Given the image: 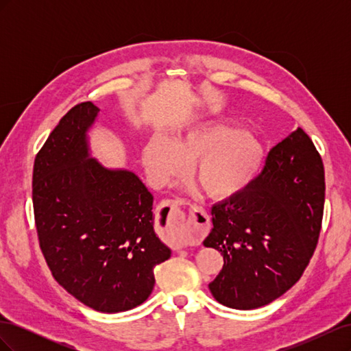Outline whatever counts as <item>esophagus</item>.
<instances>
[{
  "label": "esophagus",
  "instance_id": "34e87169",
  "mask_svg": "<svg viewBox=\"0 0 351 351\" xmlns=\"http://www.w3.org/2000/svg\"><path fill=\"white\" fill-rule=\"evenodd\" d=\"M182 204H183L182 200H168L167 202V205H169L171 208H177ZM192 209L195 210V214L197 217H200V222H195V224L189 227V237H190V240H193V241H200V240L205 239V236L208 234V231H209L208 218H206L205 210L202 209L200 206H193Z\"/></svg>",
  "mask_w": 351,
  "mask_h": 351
}]
</instances>
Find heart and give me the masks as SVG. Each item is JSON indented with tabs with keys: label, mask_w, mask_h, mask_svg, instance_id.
I'll return each mask as SVG.
<instances>
[{
	"label": "heart",
	"mask_w": 351,
	"mask_h": 351,
	"mask_svg": "<svg viewBox=\"0 0 351 351\" xmlns=\"http://www.w3.org/2000/svg\"><path fill=\"white\" fill-rule=\"evenodd\" d=\"M149 182L161 187L193 165L192 177L204 192L218 200L243 193L262 171L265 146L259 137L237 123L202 121L174 139L155 133L142 147Z\"/></svg>",
	"instance_id": "obj_1"
}]
</instances>
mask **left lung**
<instances>
[{"mask_svg": "<svg viewBox=\"0 0 351 351\" xmlns=\"http://www.w3.org/2000/svg\"><path fill=\"white\" fill-rule=\"evenodd\" d=\"M325 202L321 155L300 127L269 151L262 173L210 209L204 246L224 256L209 284L215 300L250 311L278 299L300 280L319 239Z\"/></svg>", "mask_w": 351, "mask_h": 351, "instance_id": "8db88e82", "label": "left lung"}]
</instances>
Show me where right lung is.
I'll use <instances>...</instances> for the list:
<instances>
[{
	"instance_id": "add662e5",
	"label": "right lung",
	"mask_w": 351,
	"mask_h": 351,
	"mask_svg": "<svg viewBox=\"0 0 351 351\" xmlns=\"http://www.w3.org/2000/svg\"><path fill=\"white\" fill-rule=\"evenodd\" d=\"M99 108L73 107L35 158L32 196L39 246L56 281L104 313L130 311L154 290L171 249L155 232L154 196L133 171L90 155Z\"/></svg>"
}]
</instances>
